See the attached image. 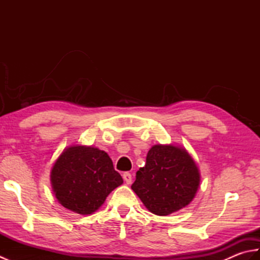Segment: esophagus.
<instances>
[{"label": "esophagus", "instance_id": "1", "mask_svg": "<svg viewBox=\"0 0 260 260\" xmlns=\"http://www.w3.org/2000/svg\"><path fill=\"white\" fill-rule=\"evenodd\" d=\"M123 179H124V181L126 182L127 184H131V183H132V174H131V173L125 172V173L123 174Z\"/></svg>", "mask_w": 260, "mask_h": 260}]
</instances>
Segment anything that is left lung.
<instances>
[{"label":"left lung","mask_w":260,"mask_h":260,"mask_svg":"<svg viewBox=\"0 0 260 260\" xmlns=\"http://www.w3.org/2000/svg\"><path fill=\"white\" fill-rule=\"evenodd\" d=\"M200 185V172L184 147L156 144L146 156L145 167L136 172L132 184L148 211L169 215L185 208Z\"/></svg>","instance_id":"1"}]
</instances>
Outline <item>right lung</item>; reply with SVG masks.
Returning a JSON list of instances; mask_svg holds the SVG:
<instances>
[{"instance_id": "add662e5", "label": "right lung", "mask_w": 260, "mask_h": 260, "mask_svg": "<svg viewBox=\"0 0 260 260\" xmlns=\"http://www.w3.org/2000/svg\"><path fill=\"white\" fill-rule=\"evenodd\" d=\"M50 180L58 202L84 215L97 211L109 193L123 184L108 154L86 145L66 147L53 163Z\"/></svg>"}]
</instances>
